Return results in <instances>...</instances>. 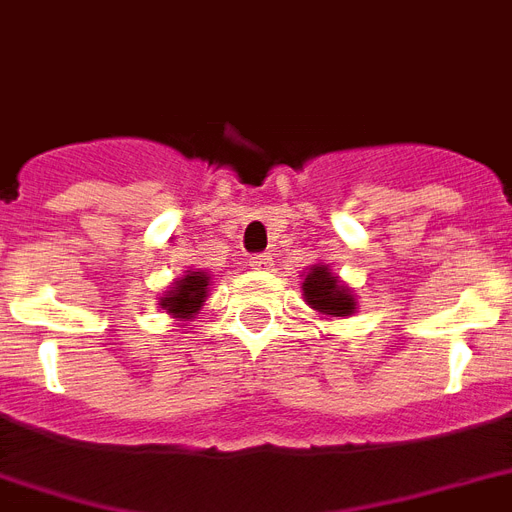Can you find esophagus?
Returning a JSON list of instances; mask_svg holds the SVG:
<instances>
[{
  "label": "esophagus",
  "mask_w": 512,
  "mask_h": 512,
  "mask_svg": "<svg viewBox=\"0 0 512 512\" xmlns=\"http://www.w3.org/2000/svg\"><path fill=\"white\" fill-rule=\"evenodd\" d=\"M252 268H257V271H271V265H273V257L271 255H255L252 260Z\"/></svg>",
  "instance_id": "34e87169"
}]
</instances>
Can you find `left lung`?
<instances>
[{"instance_id":"obj_1","label":"left lung","mask_w":512,"mask_h":512,"mask_svg":"<svg viewBox=\"0 0 512 512\" xmlns=\"http://www.w3.org/2000/svg\"><path fill=\"white\" fill-rule=\"evenodd\" d=\"M303 276H306L303 279V300L317 314L346 319L357 311V295L351 292V287L341 282V276H335L330 265H311Z\"/></svg>"}]
</instances>
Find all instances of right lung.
Instances as JSON below:
<instances>
[{
    "instance_id": "right-lung-1",
    "label": "right lung",
    "mask_w": 512,
    "mask_h": 512,
    "mask_svg": "<svg viewBox=\"0 0 512 512\" xmlns=\"http://www.w3.org/2000/svg\"><path fill=\"white\" fill-rule=\"evenodd\" d=\"M209 282H212V276L206 271H198V268L185 271V276H179L166 290V295L158 300V306L174 322H193L195 314L204 308L206 298H209Z\"/></svg>"
}]
</instances>
